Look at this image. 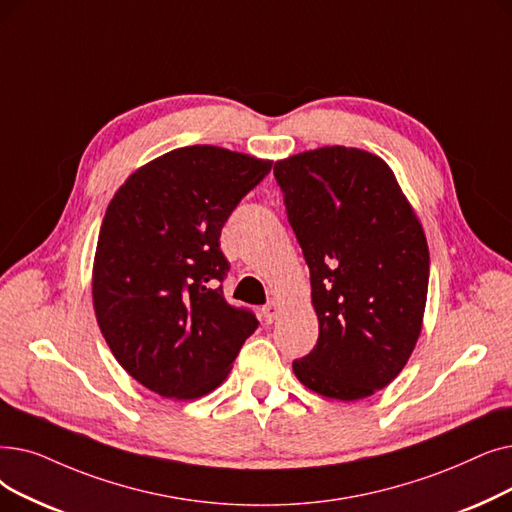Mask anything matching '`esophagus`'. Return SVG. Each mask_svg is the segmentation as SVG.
I'll return each instance as SVG.
<instances>
[{
    "mask_svg": "<svg viewBox=\"0 0 512 512\" xmlns=\"http://www.w3.org/2000/svg\"><path fill=\"white\" fill-rule=\"evenodd\" d=\"M261 316H263V322L265 324H272L278 316H280V305L276 301L268 303L263 309H261Z\"/></svg>",
    "mask_w": 512,
    "mask_h": 512,
    "instance_id": "esophagus-1",
    "label": "esophagus"
}]
</instances>
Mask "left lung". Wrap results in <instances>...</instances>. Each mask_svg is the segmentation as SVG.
<instances>
[{
	"mask_svg": "<svg viewBox=\"0 0 512 512\" xmlns=\"http://www.w3.org/2000/svg\"><path fill=\"white\" fill-rule=\"evenodd\" d=\"M274 175L320 324L316 347L293 372L339 402L374 395L404 370L420 337L425 230L391 167L372 152L324 146L276 161Z\"/></svg>",
	"mask_w": 512,
	"mask_h": 512,
	"instance_id": "obj_1",
	"label": "left lung"
}]
</instances>
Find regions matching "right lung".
Masks as SVG:
<instances>
[{"label": "right lung", "mask_w": 512, "mask_h": 512, "mask_svg": "<svg viewBox=\"0 0 512 512\" xmlns=\"http://www.w3.org/2000/svg\"><path fill=\"white\" fill-rule=\"evenodd\" d=\"M272 161L219 146L165 152L133 171L102 219L92 299L117 362L171 399L211 393L255 328L221 293L226 219Z\"/></svg>", "instance_id": "1"}]
</instances>
